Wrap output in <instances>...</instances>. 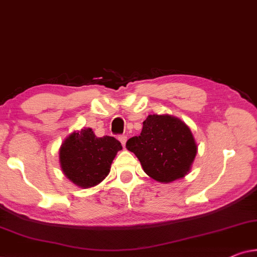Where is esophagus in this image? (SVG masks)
I'll use <instances>...</instances> for the list:
<instances>
[{
	"mask_svg": "<svg viewBox=\"0 0 257 257\" xmlns=\"http://www.w3.org/2000/svg\"><path fill=\"white\" fill-rule=\"evenodd\" d=\"M118 141H120L121 144L124 148L125 147V142H127V136H125V135H120V136H118Z\"/></svg>",
	"mask_w": 257,
	"mask_h": 257,
	"instance_id": "34e87169",
	"label": "esophagus"
}]
</instances>
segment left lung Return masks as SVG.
<instances>
[{
    "mask_svg": "<svg viewBox=\"0 0 257 257\" xmlns=\"http://www.w3.org/2000/svg\"><path fill=\"white\" fill-rule=\"evenodd\" d=\"M125 148L136 155L148 176L163 184L184 178L198 151L189 125L169 114L148 115L141 135L129 139Z\"/></svg>",
    "mask_w": 257,
    "mask_h": 257,
    "instance_id": "obj_1",
    "label": "left lung"
}]
</instances>
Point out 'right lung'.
I'll return each instance as SVG.
<instances>
[{"instance_id":"right-lung-1","label":"right lung","mask_w":257,"mask_h":257,"mask_svg":"<svg viewBox=\"0 0 257 257\" xmlns=\"http://www.w3.org/2000/svg\"><path fill=\"white\" fill-rule=\"evenodd\" d=\"M121 143L111 136L96 137L91 128L71 133L59 148L61 171L81 189L96 186L108 176Z\"/></svg>"}]
</instances>
